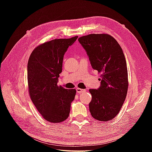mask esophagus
I'll use <instances>...</instances> for the list:
<instances>
[{
    "mask_svg": "<svg viewBox=\"0 0 152 152\" xmlns=\"http://www.w3.org/2000/svg\"><path fill=\"white\" fill-rule=\"evenodd\" d=\"M86 90L83 89H80V88H76V92L77 93H82L83 92H85Z\"/></svg>",
    "mask_w": 152,
    "mask_h": 152,
    "instance_id": "1",
    "label": "esophagus"
}]
</instances>
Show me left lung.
<instances>
[{
	"instance_id": "obj_1",
	"label": "left lung",
	"mask_w": 152,
	"mask_h": 152,
	"mask_svg": "<svg viewBox=\"0 0 152 152\" xmlns=\"http://www.w3.org/2000/svg\"><path fill=\"white\" fill-rule=\"evenodd\" d=\"M92 68L101 76L98 89H89V104L93 118L110 121L120 111L127 96L129 82L124 53L115 38L108 34H90L78 38Z\"/></svg>"
}]
</instances>
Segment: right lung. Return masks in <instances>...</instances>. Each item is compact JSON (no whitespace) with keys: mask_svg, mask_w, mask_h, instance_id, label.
Returning <instances> with one entry per match:
<instances>
[{"mask_svg":"<svg viewBox=\"0 0 152 152\" xmlns=\"http://www.w3.org/2000/svg\"><path fill=\"white\" fill-rule=\"evenodd\" d=\"M78 36L59 38L40 44L32 51L27 64L28 93L37 110L46 121L57 124L69 115L75 89L58 86L64 53Z\"/></svg>","mask_w":152,"mask_h":152,"instance_id":"add662e5","label":"right lung"}]
</instances>
